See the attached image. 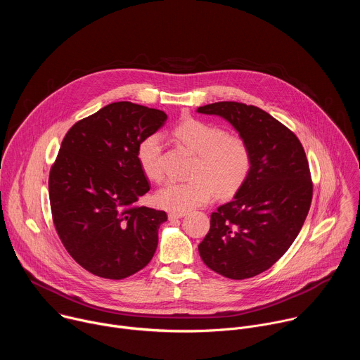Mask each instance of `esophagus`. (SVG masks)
Returning <instances> with one entry per match:
<instances>
[{
  "label": "esophagus",
  "mask_w": 360,
  "mask_h": 360,
  "mask_svg": "<svg viewBox=\"0 0 360 360\" xmlns=\"http://www.w3.org/2000/svg\"><path fill=\"white\" fill-rule=\"evenodd\" d=\"M185 217V214H178V212H171L169 215H168V218H169V221H175V219H181V218H184Z\"/></svg>",
  "instance_id": "esophagus-1"
}]
</instances>
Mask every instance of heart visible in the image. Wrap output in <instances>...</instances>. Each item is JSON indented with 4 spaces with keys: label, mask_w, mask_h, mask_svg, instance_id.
<instances>
[{
    "label": "heart",
    "mask_w": 360,
    "mask_h": 360,
    "mask_svg": "<svg viewBox=\"0 0 360 360\" xmlns=\"http://www.w3.org/2000/svg\"><path fill=\"white\" fill-rule=\"evenodd\" d=\"M174 136L198 153L191 181H168L155 193L160 208L185 214L207 205L215 191L221 196L235 193L246 181L252 153L245 138L225 131L211 122L185 118L172 129ZM162 139L149 134L138 143L136 160L143 175L150 181L162 178Z\"/></svg>",
    "instance_id": "1"
}]
</instances>
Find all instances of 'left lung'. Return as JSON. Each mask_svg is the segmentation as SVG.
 Segmentation results:
<instances>
[{
	"label": "left lung",
	"mask_w": 360,
	"mask_h": 360,
	"mask_svg": "<svg viewBox=\"0 0 360 360\" xmlns=\"http://www.w3.org/2000/svg\"><path fill=\"white\" fill-rule=\"evenodd\" d=\"M196 111L226 120L250 148L246 181L212 212L198 246L203 264L217 274L248 279L279 261L302 229L314 192L309 164L297 136L258 107L222 101Z\"/></svg>",
	"instance_id": "8db88e82"
}]
</instances>
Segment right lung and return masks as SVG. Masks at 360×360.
Instances as JSON below:
<instances>
[{
	"mask_svg": "<svg viewBox=\"0 0 360 360\" xmlns=\"http://www.w3.org/2000/svg\"><path fill=\"white\" fill-rule=\"evenodd\" d=\"M160 110L112 102L78 121L51 167L48 191L57 233L88 272L124 279L152 259L164 211L136 207L149 191L138 143L167 121Z\"/></svg>",
	"mask_w": 360,
	"mask_h": 360,
	"instance_id": "obj_1",
	"label": "right lung"
}]
</instances>
